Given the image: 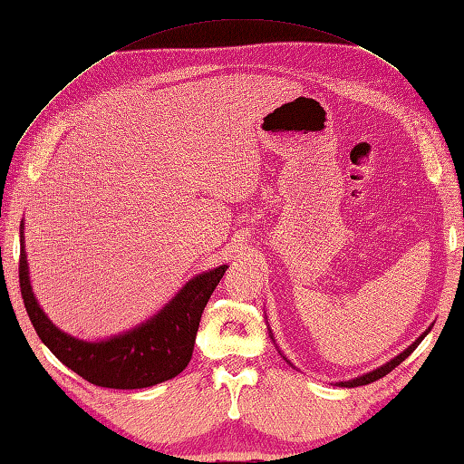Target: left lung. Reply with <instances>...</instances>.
Segmentation results:
<instances>
[{
    "label": "left lung",
    "instance_id": "obj_1",
    "mask_svg": "<svg viewBox=\"0 0 464 464\" xmlns=\"http://www.w3.org/2000/svg\"><path fill=\"white\" fill-rule=\"evenodd\" d=\"M429 331H430V327L425 331V333H422L420 334V337L415 341V343H412V344H409V347L405 349V351H402V353H399L397 354V357H392L391 361H387V362H384V364H381V367H377V369H372V371H369V372H364V374H361V377H354V379H349V381H339V382H334V384H337V387H347V389H353V387H362V384H369V382H374V381H379V379H382L384 377V374H387V372H391L392 369H395V367H399V364L402 362V361H405L407 357H409V354L412 353V351H415L417 347H419V343L422 341V339H425L427 337V334H429ZM269 337L273 339V333H271V329H269ZM273 343H275V339H273ZM279 351V349H277ZM281 353V351H279ZM281 357L285 359V361H287L289 364H291V367H293V362L287 359V357H285V354L281 353Z\"/></svg>",
    "mask_w": 464,
    "mask_h": 464
}]
</instances>
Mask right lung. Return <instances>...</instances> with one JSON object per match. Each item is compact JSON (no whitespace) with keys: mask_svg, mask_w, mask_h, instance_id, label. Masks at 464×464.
<instances>
[{"mask_svg":"<svg viewBox=\"0 0 464 464\" xmlns=\"http://www.w3.org/2000/svg\"><path fill=\"white\" fill-rule=\"evenodd\" d=\"M24 221L19 225V287L29 321L45 347L67 369L97 387L145 389L177 377L191 361L197 329L207 301L223 279L227 265L187 281L150 319L107 339L73 337L49 321L29 279Z\"/></svg>","mask_w":464,"mask_h":464,"instance_id":"add662e5","label":"right lung"}]
</instances>
